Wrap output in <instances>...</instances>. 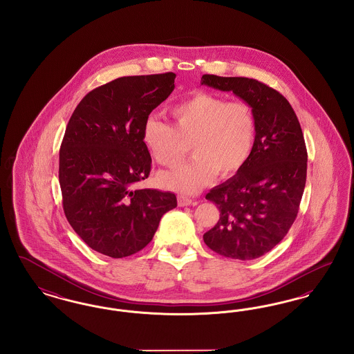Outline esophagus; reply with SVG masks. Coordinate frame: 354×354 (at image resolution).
Instances as JSON below:
<instances>
[{
    "instance_id": "esophagus-1",
    "label": "esophagus",
    "mask_w": 354,
    "mask_h": 354,
    "mask_svg": "<svg viewBox=\"0 0 354 354\" xmlns=\"http://www.w3.org/2000/svg\"><path fill=\"white\" fill-rule=\"evenodd\" d=\"M192 201L188 198V196H185V195H179L178 196V204H179V207H185V205H191L192 204Z\"/></svg>"
}]
</instances>
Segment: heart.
<instances>
[{"instance_id":"obj_1","label":"heart","mask_w":354,"mask_h":354,"mask_svg":"<svg viewBox=\"0 0 354 354\" xmlns=\"http://www.w3.org/2000/svg\"><path fill=\"white\" fill-rule=\"evenodd\" d=\"M169 115L174 126L152 115L145 120L143 145L169 169L182 163L188 145L194 158L162 174V185L194 194L216 175L221 179L235 175L250 160L257 138V119L250 103L198 91L172 104Z\"/></svg>"}]
</instances>
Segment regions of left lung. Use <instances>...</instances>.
Here are the masks:
<instances>
[{
  "mask_svg": "<svg viewBox=\"0 0 354 354\" xmlns=\"http://www.w3.org/2000/svg\"><path fill=\"white\" fill-rule=\"evenodd\" d=\"M202 84L232 91L256 114L257 138L250 160L205 195L219 208L220 219L203 235L214 252L253 260L277 245L297 216L308 162L301 126L289 102L263 82L204 74Z\"/></svg>",
  "mask_w": 354,
  "mask_h": 354,
  "instance_id": "1",
  "label": "left lung"
}]
</instances>
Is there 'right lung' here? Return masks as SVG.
Masks as SVG:
<instances>
[{
  "label": "right lung",
  "mask_w": 354,
  "mask_h": 354,
  "mask_svg": "<svg viewBox=\"0 0 354 354\" xmlns=\"http://www.w3.org/2000/svg\"><path fill=\"white\" fill-rule=\"evenodd\" d=\"M175 77L117 78L84 95L68 120L59 150L64 211L97 252L114 259L139 252L176 207L172 192L135 188L151 171L143 123L174 91Z\"/></svg>",
  "instance_id": "add662e5"
}]
</instances>
